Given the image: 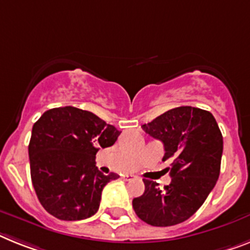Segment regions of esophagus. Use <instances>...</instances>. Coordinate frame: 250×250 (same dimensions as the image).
I'll return each mask as SVG.
<instances>
[{
  "instance_id": "esophagus-1",
  "label": "esophagus",
  "mask_w": 250,
  "mask_h": 250,
  "mask_svg": "<svg viewBox=\"0 0 250 250\" xmlns=\"http://www.w3.org/2000/svg\"><path fill=\"white\" fill-rule=\"evenodd\" d=\"M135 175H132V174H125V175H123V179L125 180H132L135 179Z\"/></svg>"
}]
</instances>
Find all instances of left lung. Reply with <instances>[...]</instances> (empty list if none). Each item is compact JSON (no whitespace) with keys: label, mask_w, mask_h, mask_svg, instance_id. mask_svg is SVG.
<instances>
[{"label":"left lung","mask_w":250,"mask_h":250,"mask_svg":"<svg viewBox=\"0 0 250 250\" xmlns=\"http://www.w3.org/2000/svg\"><path fill=\"white\" fill-rule=\"evenodd\" d=\"M142 128L164 144L163 160H173L171 182L160 188L144 179V194L133 198L132 206L148 225H177L202 206L219 179L221 131L211 113L194 106L170 109Z\"/></svg>","instance_id":"obj_1"}]
</instances>
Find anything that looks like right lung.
<instances>
[{"mask_svg":"<svg viewBox=\"0 0 250 250\" xmlns=\"http://www.w3.org/2000/svg\"><path fill=\"white\" fill-rule=\"evenodd\" d=\"M119 135L114 125L75 106L49 109L35 122L29 142L31 182L48 213L64 221L95 215L103 188L119 178L100 173L95 155Z\"/></svg>","mask_w":250,"mask_h":250,"instance_id":"add662e5","label":"right lung"}]
</instances>
